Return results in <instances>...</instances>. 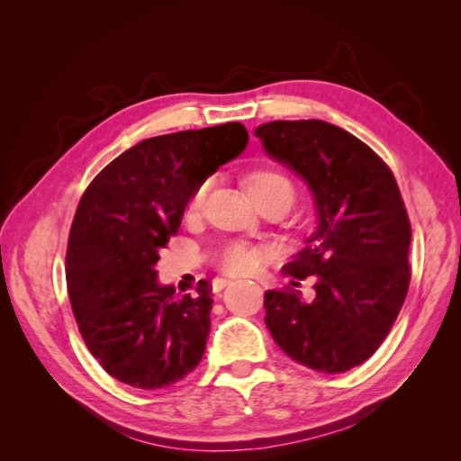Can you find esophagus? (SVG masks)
<instances>
[{"mask_svg":"<svg viewBox=\"0 0 461 461\" xmlns=\"http://www.w3.org/2000/svg\"><path fill=\"white\" fill-rule=\"evenodd\" d=\"M228 285H231L230 278H215V280H213V291L220 293L221 288H225Z\"/></svg>","mask_w":461,"mask_h":461,"instance_id":"34e87169","label":"esophagus"}]
</instances>
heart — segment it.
<instances>
[{
	"instance_id": "heart-1",
	"label": "heart",
	"mask_w": 461,
	"mask_h": 461,
	"mask_svg": "<svg viewBox=\"0 0 461 461\" xmlns=\"http://www.w3.org/2000/svg\"><path fill=\"white\" fill-rule=\"evenodd\" d=\"M248 191L256 203L268 197H276L285 203L286 209L291 207V203L294 199V185L291 183V178L275 168H264V170H258V173L249 175ZM205 194H207V185L197 186V191L193 193L191 203H189L193 212H197V209L203 205ZM220 262L225 272H231V275H246V272H252L256 267H258L260 254L256 248L248 244H240L238 241V244H230L221 249Z\"/></svg>"
}]
</instances>
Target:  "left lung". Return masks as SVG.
<instances>
[{
    "label": "left lung",
    "instance_id": "left-lung-1",
    "mask_svg": "<svg viewBox=\"0 0 461 461\" xmlns=\"http://www.w3.org/2000/svg\"><path fill=\"white\" fill-rule=\"evenodd\" d=\"M254 134L305 181L317 213L315 231L285 267L296 280L315 276L313 299L267 291L264 321L294 362L348 372L380 348L409 291L411 223L399 185L370 146L333 123L278 120Z\"/></svg>",
    "mask_w": 461,
    "mask_h": 461
}]
</instances>
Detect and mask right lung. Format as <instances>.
<instances>
[{"mask_svg": "<svg viewBox=\"0 0 461 461\" xmlns=\"http://www.w3.org/2000/svg\"><path fill=\"white\" fill-rule=\"evenodd\" d=\"M238 122L142 140L83 193L67 248V286L89 352L115 380L154 390L197 368L212 330V288L175 296L156 262L186 203L244 152Z\"/></svg>", "mask_w": 461, "mask_h": 461, "instance_id": "right-lung-1", "label": "right lung"}]
</instances>
